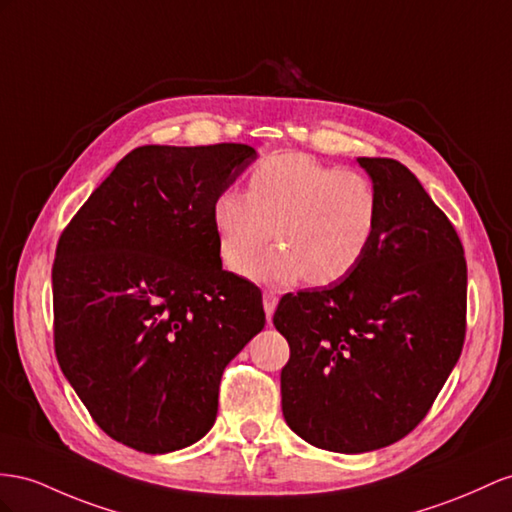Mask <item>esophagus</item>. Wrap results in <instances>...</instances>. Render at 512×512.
<instances>
[{
    "label": "esophagus",
    "instance_id": "34e87169",
    "mask_svg": "<svg viewBox=\"0 0 512 512\" xmlns=\"http://www.w3.org/2000/svg\"><path fill=\"white\" fill-rule=\"evenodd\" d=\"M277 303H279V296L274 294V292H264V309H266V318H268V322L272 320V313H274V309H277Z\"/></svg>",
    "mask_w": 512,
    "mask_h": 512
}]
</instances>
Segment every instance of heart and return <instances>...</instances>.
I'll list each match as a JSON object with an SVG mask.
<instances>
[{"label":"heart","instance_id":"obj_1","mask_svg":"<svg viewBox=\"0 0 512 512\" xmlns=\"http://www.w3.org/2000/svg\"><path fill=\"white\" fill-rule=\"evenodd\" d=\"M212 218L220 257L233 272H246L274 232L280 246L252 265L253 277L331 285L368 255L381 227V199L359 170L281 153L255 166L248 192L222 190Z\"/></svg>","mask_w":512,"mask_h":512}]
</instances>
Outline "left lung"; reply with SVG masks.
Masks as SVG:
<instances>
[{
    "label": "left lung",
    "instance_id": "left-lung-1",
    "mask_svg": "<svg viewBox=\"0 0 512 512\" xmlns=\"http://www.w3.org/2000/svg\"><path fill=\"white\" fill-rule=\"evenodd\" d=\"M381 199L361 264L329 287L285 294L274 326L290 344L283 417L320 450L385 448L422 422L461 357L463 244L409 168L357 157Z\"/></svg>",
    "mask_w": 512,
    "mask_h": 512
}]
</instances>
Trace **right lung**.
Listing matches in <instances>:
<instances>
[{
	"mask_svg": "<svg viewBox=\"0 0 512 512\" xmlns=\"http://www.w3.org/2000/svg\"><path fill=\"white\" fill-rule=\"evenodd\" d=\"M255 157L235 142L138 147L58 240V363L97 426L138 452L205 437L222 372L266 324L259 287L222 270L212 218Z\"/></svg>",
	"mask_w": 512,
	"mask_h": 512,
	"instance_id": "add662e5",
	"label": "right lung"
}]
</instances>
